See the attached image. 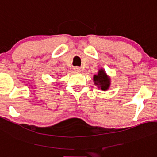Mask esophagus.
<instances>
[{
	"label": "esophagus",
	"mask_w": 157,
	"mask_h": 157,
	"mask_svg": "<svg viewBox=\"0 0 157 157\" xmlns=\"http://www.w3.org/2000/svg\"><path fill=\"white\" fill-rule=\"evenodd\" d=\"M74 71L76 72H80L81 71V68L79 67H76L74 68Z\"/></svg>",
	"instance_id": "1"
}]
</instances>
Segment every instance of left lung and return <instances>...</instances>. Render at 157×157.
I'll list each match as a JSON object with an SVG mask.
<instances>
[{
	"mask_svg": "<svg viewBox=\"0 0 157 157\" xmlns=\"http://www.w3.org/2000/svg\"><path fill=\"white\" fill-rule=\"evenodd\" d=\"M94 84L101 89L102 91H107L111 84V79L107 76L106 73L103 68L98 70V74L94 76Z\"/></svg>",
	"mask_w": 157,
	"mask_h": 157,
	"instance_id": "left-lung-1",
	"label": "left lung"
}]
</instances>
